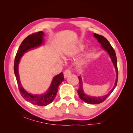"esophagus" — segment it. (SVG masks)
Instances as JSON below:
<instances>
[{"label":"esophagus","mask_w":133,"mask_h":133,"mask_svg":"<svg viewBox=\"0 0 133 133\" xmlns=\"http://www.w3.org/2000/svg\"><path fill=\"white\" fill-rule=\"evenodd\" d=\"M71 71L70 70L67 69V70H65L64 72V78H66V77H68L69 76L71 75Z\"/></svg>","instance_id":"obj_1"}]
</instances>
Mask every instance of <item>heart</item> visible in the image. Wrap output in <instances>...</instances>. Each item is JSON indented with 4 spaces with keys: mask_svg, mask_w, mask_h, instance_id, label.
<instances>
[{
    "mask_svg": "<svg viewBox=\"0 0 133 133\" xmlns=\"http://www.w3.org/2000/svg\"><path fill=\"white\" fill-rule=\"evenodd\" d=\"M83 49H84V46H83V45H80L78 47V48L76 49V51L75 52L76 53H77V52H80V51H82Z\"/></svg>",
    "mask_w": 133,
    "mask_h": 133,
    "instance_id": "b5f03b06",
    "label": "heart"
}]
</instances>
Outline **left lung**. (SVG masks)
Segmentation results:
<instances>
[{"mask_svg":"<svg viewBox=\"0 0 133 133\" xmlns=\"http://www.w3.org/2000/svg\"><path fill=\"white\" fill-rule=\"evenodd\" d=\"M94 36L95 37L98 42L102 44V46L104 48L105 50L107 51V52L109 53V55L111 57L112 62L113 63L114 66L116 68V80L115 84H114V86L112 90L110 91L109 93L104 96L103 97H90L87 96L86 94H84V91L83 90L82 88V78H81L80 76H78V80H79V84H80V87L79 89H78L77 93L78 94V96H79V97L80 99H82L83 101H84V102L88 103V104H99V103H101L104 102V101L108 97H109L111 93H112L113 90L115 89L116 87L117 84V80H118V69H117V57H116V55L115 53V51H114V49L112 48L111 45L110 44L109 42L108 41L107 39L104 36H103L102 35H99L98 34H96V33H94Z\"/></svg>","mask_w":133,"mask_h":133,"instance_id":"obj_1","label":"left lung"}]
</instances>
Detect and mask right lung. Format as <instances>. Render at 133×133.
<instances>
[{
	"label": "right lung",
	"instance_id": "obj_1",
	"mask_svg": "<svg viewBox=\"0 0 133 133\" xmlns=\"http://www.w3.org/2000/svg\"><path fill=\"white\" fill-rule=\"evenodd\" d=\"M43 36L44 33L42 31H40L33 33L26 37L18 49L14 62V72L21 96L25 100L31 104L39 106H44L53 102L57 93L58 85L64 80L63 73H60L59 75L55 76L53 78L50 87H49L47 93L42 95H33L29 94L22 86L19 80V73H18V65L20 60L24 53L30 50L31 49L39 46L43 43Z\"/></svg>",
	"mask_w": 133,
	"mask_h": 133
}]
</instances>
